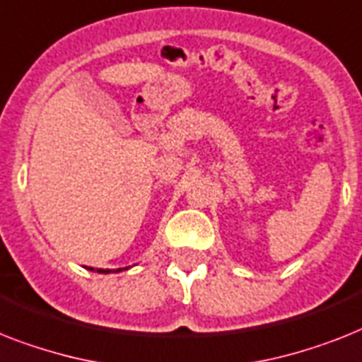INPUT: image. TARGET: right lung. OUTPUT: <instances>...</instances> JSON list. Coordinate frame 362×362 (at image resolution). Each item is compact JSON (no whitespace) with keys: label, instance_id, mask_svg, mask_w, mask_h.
Segmentation results:
<instances>
[{"label":"right lung","instance_id":"obj_1","mask_svg":"<svg viewBox=\"0 0 362 362\" xmlns=\"http://www.w3.org/2000/svg\"><path fill=\"white\" fill-rule=\"evenodd\" d=\"M122 269H128V267H119V269H100V272L102 273H119V272H122ZM90 272H93V267H90Z\"/></svg>","mask_w":362,"mask_h":362}]
</instances>
